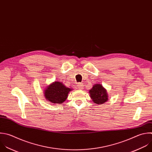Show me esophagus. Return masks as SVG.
Returning a JSON list of instances; mask_svg holds the SVG:
<instances>
[{"label": "esophagus", "instance_id": "1", "mask_svg": "<svg viewBox=\"0 0 152 152\" xmlns=\"http://www.w3.org/2000/svg\"><path fill=\"white\" fill-rule=\"evenodd\" d=\"M77 86V88H79V89H82L83 88V85L81 83H79Z\"/></svg>", "mask_w": 152, "mask_h": 152}]
</instances>
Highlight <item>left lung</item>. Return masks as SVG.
Returning <instances> with one entry per match:
<instances>
[{
  "mask_svg": "<svg viewBox=\"0 0 152 152\" xmlns=\"http://www.w3.org/2000/svg\"><path fill=\"white\" fill-rule=\"evenodd\" d=\"M92 102L96 104H103L107 102L109 96L107 90L100 83H95L89 91Z\"/></svg>",
  "mask_w": 152,
  "mask_h": 152,
  "instance_id": "left-lung-1",
  "label": "left lung"
}]
</instances>
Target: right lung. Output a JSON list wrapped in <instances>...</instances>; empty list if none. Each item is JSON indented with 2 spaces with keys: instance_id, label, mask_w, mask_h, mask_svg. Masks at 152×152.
Here are the masks:
<instances>
[{
  "instance_id": "right-lung-1",
  "label": "right lung",
  "mask_w": 152,
  "mask_h": 152,
  "mask_svg": "<svg viewBox=\"0 0 152 152\" xmlns=\"http://www.w3.org/2000/svg\"><path fill=\"white\" fill-rule=\"evenodd\" d=\"M73 89L65 86L62 82L55 81L44 89V96L50 103L62 104L66 100L68 94Z\"/></svg>"
}]
</instances>
